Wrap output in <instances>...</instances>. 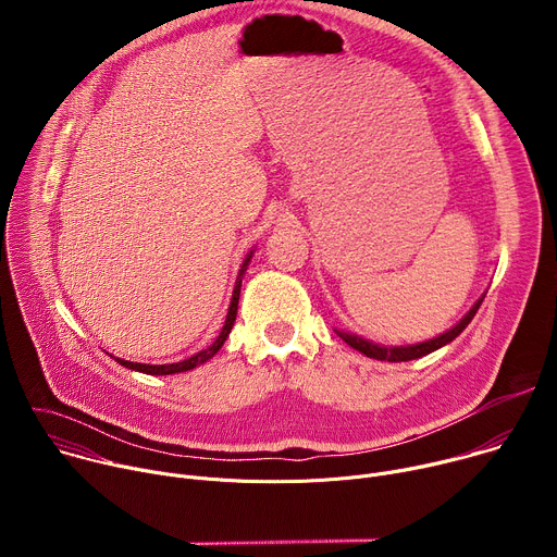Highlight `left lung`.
Listing matches in <instances>:
<instances>
[{
  "instance_id": "8db88e82",
  "label": "left lung",
  "mask_w": 557,
  "mask_h": 557,
  "mask_svg": "<svg viewBox=\"0 0 557 557\" xmlns=\"http://www.w3.org/2000/svg\"><path fill=\"white\" fill-rule=\"evenodd\" d=\"M483 299H485V297H481L479 301H475V304L471 306V310L462 317V320H460L454 329H449L447 333H443V335H438V337H434V339H428V342H421V344H414V346H379V344H372V342H368V339H363V337H359V335H352V333H344V331H335V333H337L348 346H352L355 350H359L361 355H366V357H370V359H376V361H410V359L425 357V355H430V352L443 348V346L449 344L451 339H456V337L467 329V324L473 320V314H475V310L481 308Z\"/></svg>"
}]
</instances>
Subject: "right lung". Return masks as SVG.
Wrapping results in <instances>:
<instances>
[{
  "mask_svg": "<svg viewBox=\"0 0 557 557\" xmlns=\"http://www.w3.org/2000/svg\"><path fill=\"white\" fill-rule=\"evenodd\" d=\"M251 258H253V251L247 256V260L243 262V269H240V273H237V280H235V288H233V297H231V306H228V312H226V320H224V326H222V331H220V335H218V339L207 348V350H200L198 355H194V357H189V359H185V361H178V363H163V366H149V363H134V361H125V359H119L116 357V361L121 363V366H125V368H129V370H136V372H145V374H176V372H187V370H194L196 366H200V363H205V361H209L220 348H222V344L226 342V337H228V333H231V329H233V322H235V312H237V299H240V286H243V275H245V271H247V267H249V262H251Z\"/></svg>",
  "mask_w": 557,
  "mask_h": 557,
  "instance_id": "add662e5",
  "label": "right lung"
}]
</instances>
